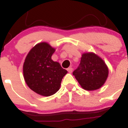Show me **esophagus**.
<instances>
[{
  "mask_svg": "<svg viewBox=\"0 0 128 128\" xmlns=\"http://www.w3.org/2000/svg\"><path fill=\"white\" fill-rule=\"evenodd\" d=\"M67 71L68 72H69V73H72V68H71V67L68 68H67Z\"/></svg>",
  "mask_w": 128,
  "mask_h": 128,
  "instance_id": "34e87169",
  "label": "esophagus"
}]
</instances>
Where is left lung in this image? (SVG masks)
Returning <instances> with one entry per match:
<instances>
[{"label": "left lung", "mask_w": 128, "mask_h": 128, "mask_svg": "<svg viewBox=\"0 0 128 128\" xmlns=\"http://www.w3.org/2000/svg\"><path fill=\"white\" fill-rule=\"evenodd\" d=\"M73 75L82 88L92 91L100 88L104 84L108 76V68L105 62L96 54L84 53Z\"/></svg>", "instance_id": "left-lung-1"}]
</instances>
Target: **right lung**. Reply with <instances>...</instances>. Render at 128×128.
Here are the masks:
<instances>
[{
    "label": "right lung",
    "mask_w": 128,
    "mask_h": 128,
    "mask_svg": "<svg viewBox=\"0 0 128 128\" xmlns=\"http://www.w3.org/2000/svg\"><path fill=\"white\" fill-rule=\"evenodd\" d=\"M55 48L46 42L36 44L30 49L24 63L25 81L32 91L43 96H50L60 88L67 71L51 59Z\"/></svg>",
    "instance_id": "1"
}]
</instances>
